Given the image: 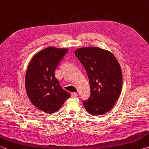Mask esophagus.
Listing matches in <instances>:
<instances>
[{
    "label": "esophagus",
    "mask_w": 149,
    "mask_h": 149,
    "mask_svg": "<svg viewBox=\"0 0 149 149\" xmlns=\"http://www.w3.org/2000/svg\"><path fill=\"white\" fill-rule=\"evenodd\" d=\"M77 96H78V94L76 92H73L71 94V97H77Z\"/></svg>",
    "instance_id": "esophagus-1"
}]
</instances>
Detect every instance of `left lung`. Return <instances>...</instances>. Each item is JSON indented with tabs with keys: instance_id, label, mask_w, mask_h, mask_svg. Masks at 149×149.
Here are the masks:
<instances>
[{
	"instance_id": "obj_1",
	"label": "left lung",
	"mask_w": 149,
	"mask_h": 149,
	"mask_svg": "<svg viewBox=\"0 0 149 149\" xmlns=\"http://www.w3.org/2000/svg\"><path fill=\"white\" fill-rule=\"evenodd\" d=\"M89 79L90 96L83 104L92 115L106 113L115 105L121 93V68L112 53L99 47H84L75 51Z\"/></svg>"
}]
</instances>
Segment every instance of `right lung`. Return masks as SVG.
<instances>
[{
    "label": "right lung",
    "instance_id": "obj_1",
    "mask_svg": "<svg viewBox=\"0 0 149 149\" xmlns=\"http://www.w3.org/2000/svg\"><path fill=\"white\" fill-rule=\"evenodd\" d=\"M68 51L50 47L31 59L26 75V89L31 102L40 110L53 113L70 97L55 76V70Z\"/></svg>",
    "mask_w": 149,
    "mask_h": 149
}]
</instances>
